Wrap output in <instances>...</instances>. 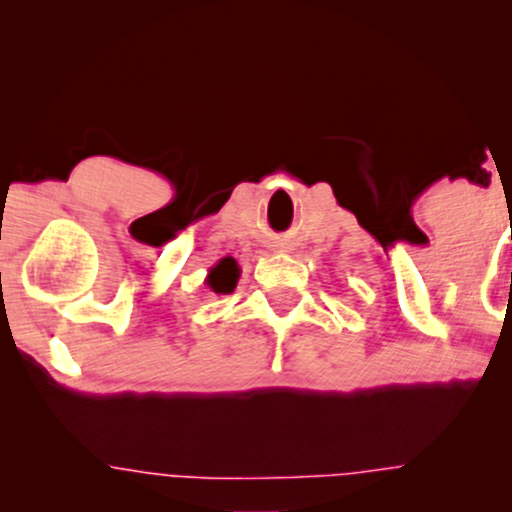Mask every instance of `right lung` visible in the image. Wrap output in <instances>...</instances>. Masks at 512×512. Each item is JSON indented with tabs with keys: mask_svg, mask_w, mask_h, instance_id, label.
<instances>
[{
	"mask_svg": "<svg viewBox=\"0 0 512 512\" xmlns=\"http://www.w3.org/2000/svg\"><path fill=\"white\" fill-rule=\"evenodd\" d=\"M238 276H240V269L236 260H233V257H223V260H219L209 269L207 286L214 293H221V296L223 293H233V289H236L238 284Z\"/></svg>",
	"mask_w": 512,
	"mask_h": 512,
	"instance_id": "1",
	"label": "right lung"
}]
</instances>
